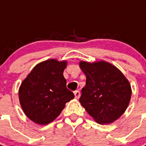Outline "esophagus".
Returning <instances> with one entry per match:
<instances>
[{
  "label": "esophagus",
  "instance_id": "1",
  "mask_svg": "<svg viewBox=\"0 0 146 146\" xmlns=\"http://www.w3.org/2000/svg\"><path fill=\"white\" fill-rule=\"evenodd\" d=\"M73 93H74V95H75V98L78 99L80 98V93L79 91H75Z\"/></svg>",
  "mask_w": 146,
  "mask_h": 146
}]
</instances>
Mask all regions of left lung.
I'll return each instance as SVG.
<instances>
[{"label": "left lung", "instance_id": "1", "mask_svg": "<svg viewBox=\"0 0 146 146\" xmlns=\"http://www.w3.org/2000/svg\"><path fill=\"white\" fill-rule=\"evenodd\" d=\"M86 76L80 102L99 124H108L122 116L131 96L130 83L116 66L105 61L80 62Z\"/></svg>", "mask_w": 146, "mask_h": 146}]
</instances>
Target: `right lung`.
<instances>
[{
	"mask_svg": "<svg viewBox=\"0 0 146 146\" xmlns=\"http://www.w3.org/2000/svg\"><path fill=\"white\" fill-rule=\"evenodd\" d=\"M66 61L48 59L36 65L21 84L19 102L32 121L44 125L59 116L66 103L74 98L66 88L63 71Z\"/></svg>",
	"mask_w": 146,
	"mask_h": 146,
	"instance_id": "add662e5",
	"label": "right lung"
}]
</instances>
